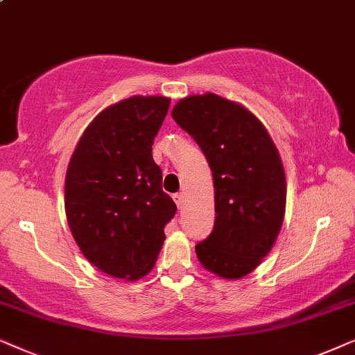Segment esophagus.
<instances>
[{"label": "esophagus", "instance_id": "34e87169", "mask_svg": "<svg viewBox=\"0 0 355 355\" xmlns=\"http://www.w3.org/2000/svg\"><path fill=\"white\" fill-rule=\"evenodd\" d=\"M173 201L177 202L178 209H182L183 205H185V195L183 193H177V195H173Z\"/></svg>", "mask_w": 355, "mask_h": 355}]
</instances>
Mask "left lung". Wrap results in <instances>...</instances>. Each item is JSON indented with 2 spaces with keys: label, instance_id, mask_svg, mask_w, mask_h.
<instances>
[{
  "label": "left lung",
  "instance_id": "8db88e82",
  "mask_svg": "<svg viewBox=\"0 0 355 355\" xmlns=\"http://www.w3.org/2000/svg\"><path fill=\"white\" fill-rule=\"evenodd\" d=\"M209 164L216 190L212 232L196 243L207 271L239 279L269 253L286 211V175L268 131L253 113L216 94L182 98L172 110Z\"/></svg>",
  "mask_w": 355,
  "mask_h": 355
}]
</instances>
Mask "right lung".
Wrapping results in <instances>:
<instances>
[{
  "instance_id": "add662e5",
  "label": "right lung",
  "mask_w": 355,
  "mask_h": 355,
  "mask_svg": "<svg viewBox=\"0 0 355 355\" xmlns=\"http://www.w3.org/2000/svg\"><path fill=\"white\" fill-rule=\"evenodd\" d=\"M170 101L135 96L94 118L76 146L64 183L71 234L84 257L118 279L153 269L177 206L162 191L153 143Z\"/></svg>"
}]
</instances>
